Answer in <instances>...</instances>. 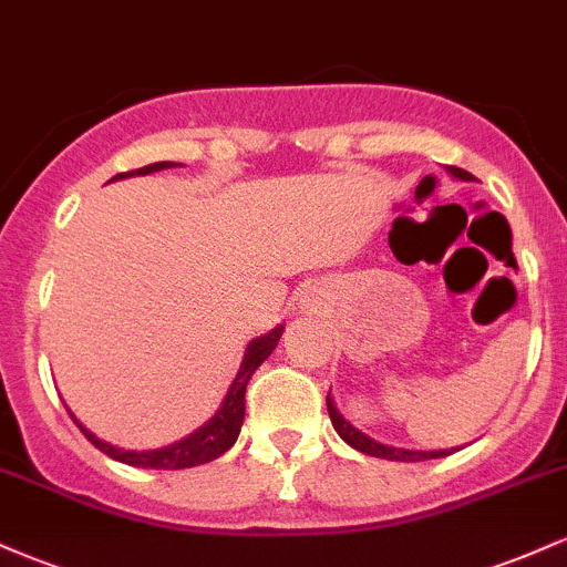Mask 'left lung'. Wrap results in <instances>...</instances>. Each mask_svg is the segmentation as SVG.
I'll return each instance as SVG.
<instances>
[{"label":"left lung","mask_w":567,"mask_h":567,"mask_svg":"<svg viewBox=\"0 0 567 567\" xmlns=\"http://www.w3.org/2000/svg\"><path fill=\"white\" fill-rule=\"evenodd\" d=\"M447 173L455 175V178L461 181H474L472 173L461 171V167H447ZM328 413H330V421H333V429L338 434H341L343 442H349L354 451L360 453H368V455H375V458H389V461H426V458H445V455H451L455 451H461V447H451V451H402V447H392V445H381V442L370 440L368 434H362L360 429H354L349 424L347 419H343L341 413H338L333 400H330V392H328Z\"/></svg>","instance_id":"8db88e82"}]
</instances>
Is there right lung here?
Wrapping results in <instances>:
<instances>
[{"label": "right lung", "instance_id": "right-lung-1", "mask_svg": "<svg viewBox=\"0 0 567 567\" xmlns=\"http://www.w3.org/2000/svg\"><path fill=\"white\" fill-rule=\"evenodd\" d=\"M165 167H175V165L173 162H154V165L138 167V171L114 175V178H127V175H148V173L165 171ZM282 330L285 328L279 324V328L271 330V333L256 338V341L247 347L243 368H239L237 379H234L229 394H226L224 405H220L218 413L213 415L205 426L197 429L194 434H188L186 440L175 442V445L162 447V451H141V453L138 451H122V447L109 445V442L97 440L95 434H90L87 429H84L80 421L74 419V415H71V419H74V424L80 426V432L90 442H93L97 451L106 453L109 458L122 461V464H127V466H138V470H188V466L207 464V461L224 455L234 445V442H237L239 426H243V419H245L247 381H250V375L256 373V368H261V362L266 360V357L275 351Z\"/></svg>", "mask_w": 567, "mask_h": 567}]
</instances>
